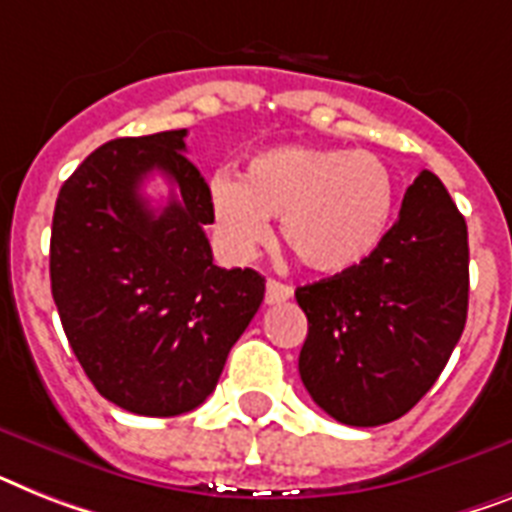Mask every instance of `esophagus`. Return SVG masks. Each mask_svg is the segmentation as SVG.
I'll return each instance as SVG.
<instances>
[{
    "instance_id": "34e87169",
    "label": "esophagus",
    "mask_w": 512,
    "mask_h": 512,
    "mask_svg": "<svg viewBox=\"0 0 512 512\" xmlns=\"http://www.w3.org/2000/svg\"><path fill=\"white\" fill-rule=\"evenodd\" d=\"M293 298V287L290 285H282L277 280H269L266 282V303L274 306V303H282V301H290Z\"/></svg>"
}]
</instances>
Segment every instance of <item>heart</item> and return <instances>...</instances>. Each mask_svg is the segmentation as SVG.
Returning <instances> with one entry per match:
<instances>
[{"label": "heart", "mask_w": 512, "mask_h": 512, "mask_svg": "<svg viewBox=\"0 0 512 512\" xmlns=\"http://www.w3.org/2000/svg\"><path fill=\"white\" fill-rule=\"evenodd\" d=\"M395 217V177L371 151L282 143L251 156L240 183L214 175L209 219L227 253L246 259L282 219V240L306 269L342 274L382 248Z\"/></svg>", "instance_id": "heart-1"}]
</instances>
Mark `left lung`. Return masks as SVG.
Here are the masks:
<instances>
[{
    "instance_id": "8db88e82",
    "label": "left lung",
    "mask_w": 512,
    "mask_h": 512,
    "mask_svg": "<svg viewBox=\"0 0 512 512\" xmlns=\"http://www.w3.org/2000/svg\"><path fill=\"white\" fill-rule=\"evenodd\" d=\"M295 301L308 319L298 371L314 403L348 426L405 416L432 390L468 316V227L442 180L421 172L382 248L298 287Z\"/></svg>"
}]
</instances>
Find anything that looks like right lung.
<instances>
[{
	"label": "right lung",
	"mask_w": 512,
	"mask_h": 512,
	"mask_svg": "<svg viewBox=\"0 0 512 512\" xmlns=\"http://www.w3.org/2000/svg\"><path fill=\"white\" fill-rule=\"evenodd\" d=\"M185 135L104 143L54 206L49 274L70 348L99 395L138 416L204 403L264 301L259 272L214 264L209 185L183 154ZM151 171L176 185L159 212L140 196Z\"/></svg>",
	"instance_id": "right-lung-1"
}]
</instances>
